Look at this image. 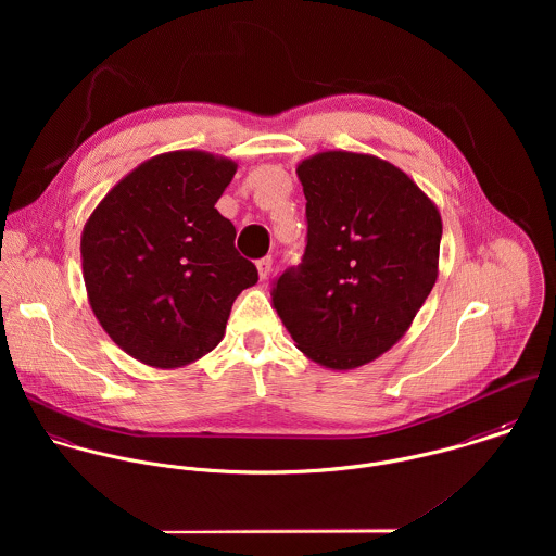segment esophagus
I'll return each mask as SVG.
<instances>
[{
    "label": "esophagus",
    "mask_w": 556,
    "mask_h": 556,
    "mask_svg": "<svg viewBox=\"0 0 556 556\" xmlns=\"http://www.w3.org/2000/svg\"><path fill=\"white\" fill-rule=\"evenodd\" d=\"M256 269H258V278L265 280L271 274V256H263L256 261Z\"/></svg>",
    "instance_id": "34e87169"
}]
</instances>
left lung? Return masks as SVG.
<instances>
[{
    "instance_id": "obj_1",
    "label": "left lung",
    "mask_w": 556,
    "mask_h": 556,
    "mask_svg": "<svg viewBox=\"0 0 556 556\" xmlns=\"http://www.w3.org/2000/svg\"><path fill=\"white\" fill-rule=\"evenodd\" d=\"M308 243L298 267L274 280L287 331L331 370L390 351L439 276L437 205L397 166L368 154L320 152L298 164Z\"/></svg>"
}]
</instances>
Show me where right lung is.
Returning <instances> with one entry per match:
<instances>
[{
	"label": "right lung",
	"mask_w": 556,
	"mask_h": 556,
	"mask_svg": "<svg viewBox=\"0 0 556 556\" xmlns=\"http://www.w3.org/2000/svg\"><path fill=\"white\" fill-rule=\"evenodd\" d=\"M238 164L168 152L139 164L80 236L91 311L113 342L154 368H179L225 336L239 293L258 280L236 227L214 205Z\"/></svg>",
	"instance_id": "obj_1"
}]
</instances>
